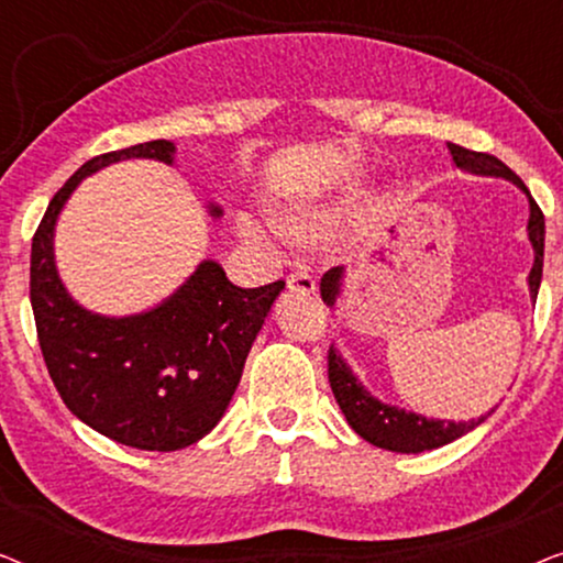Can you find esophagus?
I'll list each match as a JSON object with an SVG mask.
<instances>
[{
    "label": "esophagus",
    "mask_w": 563,
    "mask_h": 563,
    "mask_svg": "<svg viewBox=\"0 0 563 563\" xmlns=\"http://www.w3.org/2000/svg\"><path fill=\"white\" fill-rule=\"evenodd\" d=\"M287 287L289 291H297V295H314L318 282H314V276L310 272H302V268H299V272L287 276Z\"/></svg>",
    "instance_id": "1"
}]
</instances>
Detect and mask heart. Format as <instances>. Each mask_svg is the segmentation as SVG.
Here are the masks:
<instances>
[{
    "instance_id": "b5f03b06",
    "label": "heart",
    "mask_w": 563,
    "mask_h": 563,
    "mask_svg": "<svg viewBox=\"0 0 563 563\" xmlns=\"http://www.w3.org/2000/svg\"><path fill=\"white\" fill-rule=\"evenodd\" d=\"M272 218L276 230H279L289 243L299 245L318 243L330 230V214L325 210H318V207H276ZM238 233H241L245 241L258 245H268V241H272L268 230L251 218L238 220Z\"/></svg>"
}]
</instances>
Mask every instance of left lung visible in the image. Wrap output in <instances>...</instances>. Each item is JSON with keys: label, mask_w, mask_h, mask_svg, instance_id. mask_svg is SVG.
Listing matches in <instances>:
<instances>
[{"label": "left lung", "mask_w": 563, "mask_h": 563, "mask_svg": "<svg viewBox=\"0 0 563 563\" xmlns=\"http://www.w3.org/2000/svg\"><path fill=\"white\" fill-rule=\"evenodd\" d=\"M449 151L453 156V164L464 168L468 174L476 176H499V179L512 181L515 187H520L528 195L530 202V218H528V238L533 243V268H530L528 287H530V299L536 302L538 287H541L543 276V241H545V222L541 207L536 205V199L530 197V191L518 174L512 168H507L503 161L489 156V153H476L468 148H461L456 143H449ZM343 266H333L325 276L320 279V295L322 302L328 307H335V299L341 297L343 287ZM328 379L330 389H333L335 402L341 405V410L349 420V426L356 430V433L368 441L376 449H387L397 453H422L441 449V445L456 441V438L466 435L468 430L482 426L484 420L489 418L492 412L479 415V418L468 422H453V420H430L426 415L407 412L402 407L387 405L382 399H376L372 391H368L356 374L351 372V366L345 364V358L338 353L333 345L328 351Z\"/></svg>", "instance_id": "left-lung-1"}]
</instances>
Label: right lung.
<instances>
[{
  "label": "right lung",
  "mask_w": 563,
  "mask_h": 563,
  "mask_svg": "<svg viewBox=\"0 0 563 563\" xmlns=\"http://www.w3.org/2000/svg\"><path fill=\"white\" fill-rule=\"evenodd\" d=\"M172 141L137 143L91 158L51 199L30 253L37 341L60 399L81 422L141 451H179L218 426L258 330L284 282L241 289L220 264L197 272L148 312L107 318L84 310L58 279L53 233L81 179L128 158L174 164ZM212 218L222 210L210 205Z\"/></svg>",
  "instance_id": "1"
}]
</instances>
